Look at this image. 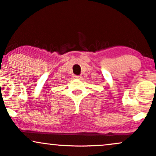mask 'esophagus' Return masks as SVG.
Returning <instances> with one entry per match:
<instances>
[{
  "instance_id": "obj_1",
  "label": "esophagus",
  "mask_w": 156,
  "mask_h": 156,
  "mask_svg": "<svg viewBox=\"0 0 156 156\" xmlns=\"http://www.w3.org/2000/svg\"><path fill=\"white\" fill-rule=\"evenodd\" d=\"M74 78H76V79H80L81 78V77L79 76H74Z\"/></svg>"
}]
</instances>
